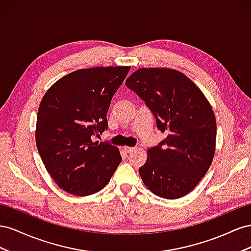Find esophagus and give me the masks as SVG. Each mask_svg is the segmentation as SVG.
<instances>
[{
  "mask_svg": "<svg viewBox=\"0 0 251 251\" xmlns=\"http://www.w3.org/2000/svg\"><path fill=\"white\" fill-rule=\"evenodd\" d=\"M123 149L125 150L126 152H131V151H133L134 150V147H129V146H124L123 147Z\"/></svg>",
  "mask_w": 251,
  "mask_h": 251,
  "instance_id": "obj_1",
  "label": "esophagus"
}]
</instances>
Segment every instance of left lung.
I'll return each instance as SVG.
<instances>
[{
	"label": "left lung",
	"instance_id": "left-lung-1",
	"mask_svg": "<svg viewBox=\"0 0 251 251\" xmlns=\"http://www.w3.org/2000/svg\"><path fill=\"white\" fill-rule=\"evenodd\" d=\"M167 138L147 150L139 173L146 187L168 200L184 197L208 171L216 151L211 105L188 76L171 68H140L126 80Z\"/></svg>",
	"mask_w": 251,
	"mask_h": 251
}]
</instances>
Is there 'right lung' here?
I'll return each mask as SVG.
<instances>
[{
  "mask_svg": "<svg viewBox=\"0 0 251 251\" xmlns=\"http://www.w3.org/2000/svg\"><path fill=\"white\" fill-rule=\"evenodd\" d=\"M129 70L77 69L56 81L42 99L35 143L48 174L71 195L103 189L122 161L118 147L91 139L107 129L111 99Z\"/></svg>",
  "mask_w": 251,
  "mask_h": 251,
  "instance_id": "1",
  "label": "right lung"
}]
</instances>
